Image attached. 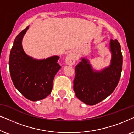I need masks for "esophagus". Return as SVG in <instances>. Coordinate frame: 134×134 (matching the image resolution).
<instances>
[{
  "label": "esophagus",
  "instance_id": "esophagus-1",
  "mask_svg": "<svg viewBox=\"0 0 134 134\" xmlns=\"http://www.w3.org/2000/svg\"><path fill=\"white\" fill-rule=\"evenodd\" d=\"M75 55L74 53H71L67 55V57H66L65 63L70 66L74 65L75 64Z\"/></svg>",
  "mask_w": 134,
  "mask_h": 134
}]
</instances>
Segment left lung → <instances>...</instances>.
<instances>
[{"label": "left lung", "instance_id": "1", "mask_svg": "<svg viewBox=\"0 0 134 134\" xmlns=\"http://www.w3.org/2000/svg\"><path fill=\"white\" fill-rule=\"evenodd\" d=\"M110 64L101 70L92 68L86 58H81L76 66L74 90L76 97L88 105H94L106 99L117 86L122 69V55L117 40L110 42Z\"/></svg>", "mask_w": 134, "mask_h": 134}]
</instances>
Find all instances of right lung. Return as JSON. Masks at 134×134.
<instances>
[{"mask_svg": "<svg viewBox=\"0 0 134 134\" xmlns=\"http://www.w3.org/2000/svg\"><path fill=\"white\" fill-rule=\"evenodd\" d=\"M28 29L29 26L15 39L9 58V69L18 91L26 99L38 101L51 94L53 80L61 67L58 63V56L36 59L24 52L22 40Z\"/></svg>", "mask_w": 134, "mask_h": 134, "instance_id": "right-lung-1", "label": "right lung"}]
</instances>
